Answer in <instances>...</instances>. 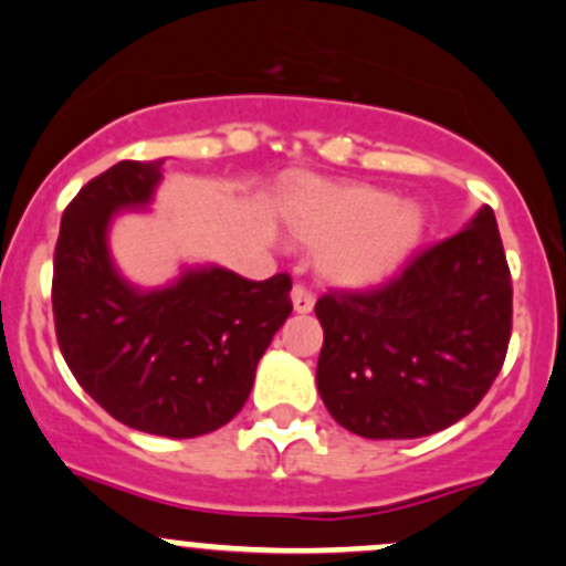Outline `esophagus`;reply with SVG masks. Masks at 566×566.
Here are the masks:
<instances>
[{"instance_id":"esophagus-1","label":"esophagus","mask_w":566,"mask_h":566,"mask_svg":"<svg viewBox=\"0 0 566 566\" xmlns=\"http://www.w3.org/2000/svg\"><path fill=\"white\" fill-rule=\"evenodd\" d=\"M291 302H294L296 313H311L313 305H316V296H313V291L307 289V285L296 283L294 289H291Z\"/></svg>"}]
</instances>
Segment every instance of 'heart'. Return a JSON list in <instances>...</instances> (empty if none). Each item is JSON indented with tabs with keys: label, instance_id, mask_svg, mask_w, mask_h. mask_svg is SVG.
Here are the masks:
<instances>
[{
	"label": "heart",
	"instance_id": "heart-1",
	"mask_svg": "<svg viewBox=\"0 0 566 566\" xmlns=\"http://www.w3.org/2000/svg\"><path fill=\"white\" fill-rule=\"evenodd\" d=\"M291 234L318 248V266L337 283L387 277L422 234V209L370 185H305L289 207Z\"/></svg>",
	"mask_w": 566,
	"mask_h": 566
}]
</instances>
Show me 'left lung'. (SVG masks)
<instances>
[{"label":"left lung","mask_w":566,"mask_h":566,"mask_svg":"<svg viewBox=\"0 0 566 566\" xmlns=\"http://www.w3.org/2000/svg\"><path fill=\"white\" fill-rule=\"evenodd\" d=\"M316 384L326 411L363 439H419L474 411L512 332V281L496 214L411 255L392 281L329 291Z\"/></svg>","instance_id":"8db88e82"}]
</instances>
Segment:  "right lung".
<instances>
[{
  "instance_id": "add662e5",
  "label": "right lung",
  "mask_w": 566,
  "mask_h": 566,
  "mask_svg": "<svg viewBox=\"0 0 566 566\" xmlns=\"http://www.w3.org/2000/svg\"><path fill=\"white\" fill-rule=\"evenodd\" d=\"M160 166L116 163L67 203L51 302L62 357L95 403L127 428L193 439L240 413L255 365L291 316V277L198 266L163 289L127 283L111 261L108 226L119 209L153 201Z\"/></svg>"
}]
</instances>
